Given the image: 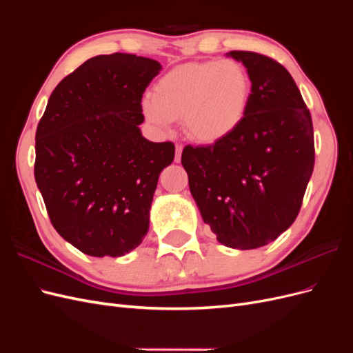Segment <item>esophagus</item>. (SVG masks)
<instances>
[{"label": "esophagus", "mask_w": 353, "mask_h": 353, "mask_svg": "<svg viewBox=\"0 0 353 353\" xmlns=\"http://www.w3.org/2000/svg\"><path fill=\"white\" fill-rule=\"evenodd\" d=\"M181 153H183V145L176 144V152H175V162H179L181 160Z\"/></svg>", "instance_id": "esophagus-1"}]
</instances>
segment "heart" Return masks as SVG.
<instances>
[{"instance_id": "heart-1", "label": "heart", "mask_w": 353, "mask_h": 353, "mask_svg": "<svg viewBox=\"0 0 353 353\" xmlns=\"http://www.w3.org/2000/svg\"><path fill=\"white\" fill-rule=\"evenodd\" d=\"M250 79L234 60L191 63L166 73L143 100L150 122L168 125L183 117L184 131L199 141H215L237 126L248 108Z\"/></svg>"}]
</instances>
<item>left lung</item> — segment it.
Listing matches in <instances>:
<instances>
[{"instance_id": "obj_1", "label": "left lung", "mask_w": 353, "mask_h": 353, "mask_svg": "<svg viewBox=\"0 0 353 353\" xmlns=\"http://www.w3.org/2000/svg\"><path fill=\"white\" fill-rule=\"evenodd\" d=\"M252 82L237 126L215 143L185 145L181 163L201 218L227 248L274 241L301 210L315 163L314 128L296 82L279 61L230 51Z\"/></svg>"}]
</instances>
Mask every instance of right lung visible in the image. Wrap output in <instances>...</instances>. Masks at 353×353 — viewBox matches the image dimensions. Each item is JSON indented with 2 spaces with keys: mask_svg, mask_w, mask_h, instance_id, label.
<instances>
[{
  "mask_svg": "<svg viewBox=\"0 0 353 353\" xmlns=\"http://www.w3.org/2000/svg\"><path fill=\"white\" fill-rule=\"evenodd\" d=\"M160 63L114 52L87 60L51 92L35 135V181L52 227L85 254L140 245L174 143L141 135V100Z\"/></svg>",
  "mask_w": 353,
  "mask_h": 353,
  "instance_id": "1",
  "label": "right lung"
}]
</instances>
